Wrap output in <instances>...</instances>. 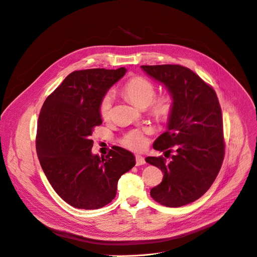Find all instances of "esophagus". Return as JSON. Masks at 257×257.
Listing matches in <instances>:
<instances>
[{
    "mask_svg": "<svg viewBox=\"0 0 257 257\" xmlns=\"http://www.w3.org/2000/svg\"><path fill=\"white\" fill-rule=\"evenodd\" d=\"M145 158L143 156L141 155H136V165L139 166V165H143L145 164Z\"/></svg>",
    "mask_w": 257,
    "mask_h": 257,
    "instance_id": "1",
    "label": "esophagus"
}]
</instances>
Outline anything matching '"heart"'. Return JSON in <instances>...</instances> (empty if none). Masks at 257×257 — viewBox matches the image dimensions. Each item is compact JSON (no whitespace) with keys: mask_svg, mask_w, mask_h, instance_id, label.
<instances>
[{"mask_svg":"<svg viewBox=\"0 0 257 257\" xmlns=\"http://www.w3.org/2000/svg\"><path fill=\"white\" fill-rule=\"evenodd\" d=\"M124 97H126L134 105L139 108H147L148 113L157 120H167L175 110V97L173 93L163 92L156 95V85L149 79L136 76L131 78L121 90ZM113 104V97L111 94H106L99 106L101 117L108 120L111 117ZM150 127L135 128L127 132L121 138V144L132 151H142L148 145V136L151 135Z\"/></svg>","mask_w":257,"mask_h":257,"instance_id":"obj_1","label":"heart"}]
</instances>
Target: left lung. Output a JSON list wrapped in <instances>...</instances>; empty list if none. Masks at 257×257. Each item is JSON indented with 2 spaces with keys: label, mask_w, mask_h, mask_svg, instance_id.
Here are the masks:
<instances>
[{
  "label": "left lung",
  "mask_w": 257,
  "mask_h": 257,
  "mask_svg": "<svg viewBox=\"0 0 257 257\" xmlns=\"http://www.w3.org/2000/svg\"><path fill=\"white\" fill-rule=\"evenodd\" d=\"M141 67L173 93L176 103L167 131L153 144L155 150L165 151V157L146 158L163 173L150 195L161 205L184 206L204 195L220 170L224 157L221 108L213 88L191 69L176 64Z\"/></svg>",
  "instance_id": "8db88e82"
}]
</instances>
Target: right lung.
I'll return each instance as SVG.
<instances>
[{
    "instance_id": "add662e5",
    "label": "right lung",
    "mask_w": 257,
    "mask_h": 257,
    "mask_svg": "<svg viewBox=\"0 0 257 257\" xmlns=\"http://www.w3.org/2000/svg\"><path fill=\"white\" fill-rule=\"evenodd\" d=\"M125 71H73L41 109L36 137L41 166L55 192L75 208L92 210L110 203L119 178L136 164L133 153L117 146L105 157L91 152V136L102 123L100 102Z\"/></svg>"
}]
</instances>
